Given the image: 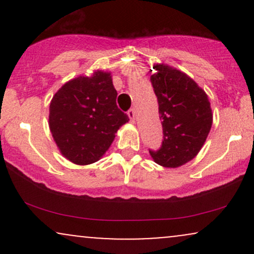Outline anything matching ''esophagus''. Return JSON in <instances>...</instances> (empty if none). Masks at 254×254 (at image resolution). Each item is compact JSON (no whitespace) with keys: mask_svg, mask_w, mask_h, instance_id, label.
Here are the masks:
<instances>
[{"mask_svg":"<svg viewBox=\"0 0 254 254\" xmlns=\"http://www.w3.org/2000/svg\"><path fill=\"white\" fill-rule=\"evenodd\" d=\"M127 116H129L131 122H135V110L130 109L129 111H127Z\"/></svg>","mask_w":254,"mask_h":254,"instance_id":"esophagus-1","label":"esophagus"}]
</instances>
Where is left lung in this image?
Returning a JSON list of instances; mask_svg holds the SVG:
<instances>
[{"label": "left lung", "instance_id": "1", "mask_svg": "<svg viewBox=\"0 0 254 254\" xmlns=\"http://www.w3.org/2000/svg\"><path fill=\"white\" fill-rule=\"evenodd\" d=\"M150 76L162 124L161 147L149 149L154 161L179 167L197 155L212 124L210 103L205 92L184 72L164 64L154 66Z\"/></svg>", "mask_w": 254, "mask_h": 254}]
</instances>
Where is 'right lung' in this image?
<instances>
[{
  "mask_svg": "<svg viewBox=\"0 0 254 254\" xmlns=\"http://www.w3.org/2000/svg\"><path fill=\"white\" fill-rule=\"evenodd\" d=\"M110 72L95 71L62 86L52 98L49 125L61 153L76 165L98 161L129 122L118 109Z\"/></svg>",
  "mask_w": 254,
  "mask_h": 254,
  "instance_id": "obj_1",
  "label": "right lung"
}]
</instances>
